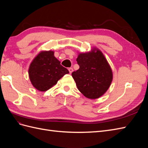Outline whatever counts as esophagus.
<instances>
[{
    "mask_svg": "<svg viewBox=\"0 0 148 148\" xmlns=\"http://www.w3.org/2000/svg\"><path fill=\"white\" fill-rule=\"evenodd\" d=\"M69 72H70V73H71L73 72V69L72 68H69Z\"/></svg>",
    "mask_w": 148,
    "mask_h": 148,
    "instance_id": "1",
    "label": "esophagus"
}]
</instances>
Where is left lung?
Masks as SVG:
<instances>
[{"label": "left lung", "mask_w": 148, "mask_h": 148, "mask_svg": "<svg viewBox=\"0 0 148 148\" xmlns=\"http://www.w3.org/2000/svg\"><path fill=\"white\" fill-rule=\"evenodd\" d=\"M79 68L71 73L78 90L89 99H97L107 91L112 81V71L103 53L98 49L79 53Z\"/></svg>", "instance_id": "8db88e82"}]
</instances>
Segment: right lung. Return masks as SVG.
<instances>
[{
  "label": "right lung",
  "instance_id": "add662e5",
  "mask_svg": "<svg viewBox=\"0 0 148 148\" xmlns=\"http://www.w3.org/2000/svg\"><path fill=\"white\" fill-rule=\"evenodd\" d=\"M28 72L33 86L40 91H46L69 71L60 65V62L54 57V52L49 51L40 52L34 58Z\"/></svg>",
  "mask_w": 148,
  "mask_h": 148
}]
</instances>
